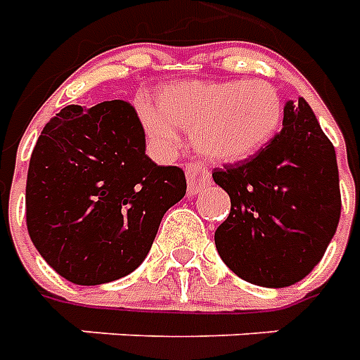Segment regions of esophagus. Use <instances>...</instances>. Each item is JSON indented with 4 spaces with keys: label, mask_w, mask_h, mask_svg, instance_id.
Masks as SVG:
<instances>
[{
    "label": "esophagus",
    "mask_w": 360,
    "mask_h": 360,
    "mask_svg": "<svg viewBox=\"0 0 360 360\" xmlns=\"http://www.w3.org/2000/svg\"><path fill=\"white\" fill-rule=\"evenodd\" d=\"M185 173H187V183H188V195H195L198 191H202L206 185H210L212 175L208 172V167L200 162H193V164H187L185 167Z\"/></svg>",
    "instance_id": "esophagus-1"
}]
</instances>
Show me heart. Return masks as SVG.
Here are the masks:
<instances>
[{"instance_id": "heart-1", "label": "heart", "mask_w": 360, "mask_h": 360, "mask_svg": "<svg viewBox=\"0 0 360 360\" xmlns=\"http://www.w3.org/2000/svg\"><path fill=\"white\" fill-rule=\"evenodd\" d=\"M160 110L142 111L146 134L160 152L175 148V124L193 134L206 156L235 162L264 148L278 131L283 105L264 81L187 82L165 90Z\"/></svg>"}]
</instances>
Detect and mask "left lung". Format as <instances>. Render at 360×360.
I'll use <instances>...</instances> for the list:
<instances>
[{
  "mask_svg": "<svg viewBox=\"0 0 360 360\" xmlns=\"http://www.w3.org/2000/svg\"><path fill=\"white\" fill-rule=\"evenodd\" d=\"M212 177L231 198L214 241L237 276L262 287H287L322 260L341 216L335 150L314 111L287 102L283 127L247 160Z\"/></svg>",
  "mask_w": 360,
  "mask_h": 360,
  "instance_id": "obj_1",
  "label": "left lung"
}]
</instances>
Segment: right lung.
<instances>
[{
    "instance_id": "obj_1",
    "label": "right lung",
    "mask_w": 360,
    "mask_h": 360,
    "mask_svg": "<svg viewBox=\"0 0 360 360\" xmlns=\"http://www.w3.org/2000/svg\"><path fill=\"white\" fill-rule=\"evenodd\" d=\"M144 150L141 119L125 100L67 105L46 123L28 165L27 227L61 278L100 285L146 258L187 179Z\"/></svg>"
}]
</instances>
